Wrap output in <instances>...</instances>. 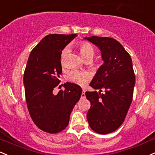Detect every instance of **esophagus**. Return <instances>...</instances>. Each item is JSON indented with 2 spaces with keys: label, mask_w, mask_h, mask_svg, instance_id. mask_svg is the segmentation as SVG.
Masks as SVG:
<instances>
[{
  "label": "esophagus",
  "mask_w": 155,
  "mask_h": 155,
  "mask_svg": "<svg viewBox=\"0 0 155 155\" xmlns=\"http://www.w3.org/2000/svg\"><path fill=\"white\" fill-rule=\"evenodd\" d=\"M85 98V91L83 90L82 93H81V98Z\"/></svg>",
  "instance_id": "1"
}]
</instances>
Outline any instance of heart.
I'll use <instances>...</instances> for the list:
<instances>
[{
    "label": "heart",
    "instance_id": "obj_1",
    "mask_svg": "<svg viewBox=\"0 0 155 155\" xmlns=\"http://www.w3.org/2000/svg\"><path fill=\"white\" fill-rule=\"evenodd\" d=\"M79 52H80L81 56L83 59H85L87 57L94 56V48L90 43L86 42H83L80 43L79 46ZM68 52V49L64 48L62 51V57H61V64L63 65L64 58L65 57L66 54ZM90 79V74L85 71H76V70H73L68 74V79L71 82H74L75 84H79V85H83L84 84L88 79Z\"/></svg>",
    "mask_w": 155,
    "mask_h": 155
}]
</instances>
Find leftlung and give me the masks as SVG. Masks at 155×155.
I'll return each mask as SVG.
<instances>
[{"mask_svg": "<svg viewBox=\"0 0 155 155\" xmlns=\"http://www.w3.org/2000/svg\"><path fill=\"white\" fill-rule=\"evenodd\" d=\"M84 39L99 48L104 61L90 84L100 92L85 93L91 102L87 119L92 130L105 135L120 127L132 103L135 84L132 59L115 39L96 36ZM102 88L105 93L101 94Z\"/></svg>", "mask_w": 155, "mask_h": 155, "instance_id": "1", "label": "left lung"}]
</instances>
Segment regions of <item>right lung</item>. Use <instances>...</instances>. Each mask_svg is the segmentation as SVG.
Here are the masks:
<instances>
[{"mask_svg": "<svg viewBox=\"0 0 155 155\" xmlns=\"http://www.w3.org/2000/svg\"><path fill=\"white\" fill-rule=\"evenodd\" d=\"M76 36L47 35L28 57L23 76L25 100L34 123L45 132L57 133L67 127L71 112L82 93L79 85L66 82L64 91L57 95L53 93L60 82L62 51Z\"/></svg>", "mask_w": 155, "mask_h": 155, "instance_id": "obj_1", "label": "right lung"}]
</instances>
